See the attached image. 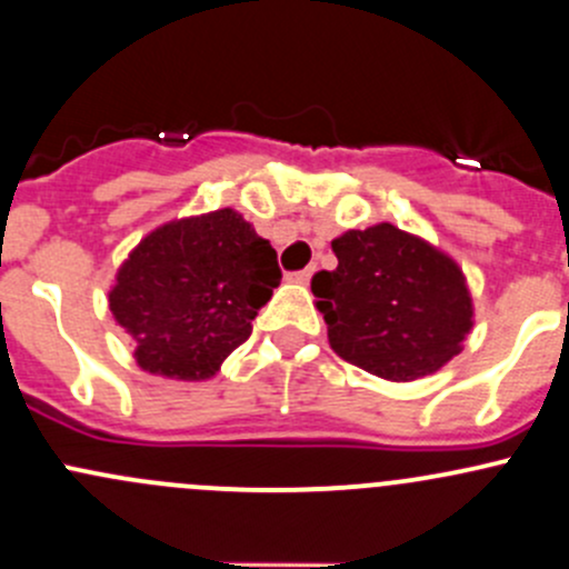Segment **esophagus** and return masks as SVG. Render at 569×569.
<instances>
[{
	"mask_svg": "<svg viewBox=\"0 0 569 569\" xmlns=\"http://www.w3.org/2000/svg\"><path fill=\"white\" fill-rule=\"evenodd\" d=\"M313 269L316 267H305V269H300V272H289V280L291 283H308L310 274H313Z\"/></svg>",
	"mask_w": 569,
	"mask_h": 569,
	"instance_id": "esophagus-1",
	"label": "esophagus"
}]
</instances>
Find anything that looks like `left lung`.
Instances as JSON below:
<instances>
[{
	"label": "left lung",
	"instance_id": "left-lung-1",
	"mask_svg": "<svg viewBox=\"0 0 569 569\" xmlns=\"http://www.w3.org/2000/svg\"><path fill=\"white\" fill-rule=\"evenodd\" d=\"M338 267L310 280L335 355L390 381L436 373L471 330V297L450 256L392 223L346 231Z\"/></svg>",
	"mask_w": 569,
	"mask_h": 569
}]
</instances>
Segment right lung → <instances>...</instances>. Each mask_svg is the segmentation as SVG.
<instances>
[{"instance_id": "obj_1", "label": "right lung", "mask_w": 569, "mask_h": 569, "mask_svg": "<svg viewBox=\"0 0 569 569\" xmlns=\"http://www.w3.org/2000/svg\"><path fill=\"white\" fill-rule=\"evenodd\" d=\"M278 253L234 209L160 226L130 253L109 295L136 362L171 379H209L253 332L280 286Z\"/></svg>"}]
</instances>
